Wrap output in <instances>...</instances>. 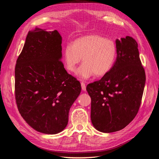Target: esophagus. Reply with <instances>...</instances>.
<instances>
[{
	"label": "esophagus",
	"mask_w": 159,
	"mask_h": 159,
	"mask_svg": "<svg viewBox=\"0 0 159 159\" xmlns=\"http://www.w3.org/2000/svg\"><path fill=\"white\" fill-rule=\"evenodd\" d=\"M81 89H82L83 91H85L86 90V86L84 82L81 83Z\"/></svg>",
	"instance_id": "1"
}]
</instances>
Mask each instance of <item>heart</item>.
Instances as JSON below:
<instances>
[{"label": "heart", "mask_w": 159, "mask_h": 159, "mask_svg": "<svg viewBox=\"0 0 159 159\" xmlns=\"http://www.w3.org/2000/svg\"><path fill=\"white\" fill-rule=\"evenodd\" d=\"M66 68L74 72L82 58L84 64L77 71L81 80H87L95 74L100 77L112 68L117 56V46L110 39L97 34H89L75 39L64 49Z\"/></svg>", "instance_id": "1"}]
</instances>
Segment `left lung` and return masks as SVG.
<instances>
[{
	"label": "left lung",
	"instance_id": "8db88e82",
	"mask_svg": "<svg viewBox=\"0 0 159 159\" xmlns=\"http://www.w3.org/2000/svg\"><path fill=\"white\" fill-rule=\"evenodd\" d=\"M115 43L117 58L112 68L86 88L91 99V123L103 133L118 131L133 121L140 107L146 81L137 42L126 36Z\"/></svg>",
	"mask_w": 159,
	"mask_h": 159
}]
</instances>
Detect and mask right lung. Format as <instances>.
I'll use <instances>...</instances> for the list:
<instances>
[{
    "instance_id": "obj_1",
    "label": "right lung",
    "mask_w": 159,
    "mask_h": 159,
    "mask_svg": "<svg viewBox=\"0 0 159 159\" xmlns=\"http://www.w3.org/2000/svg\"><path fill=\"white\" fill-rule=\"evenodd\" d=\"M62 38L57 30L28 32L15 67V98L22 118L36 131L54 134L68 122L81 84L61 60Z\"/></svg>"
}]
</instances>
